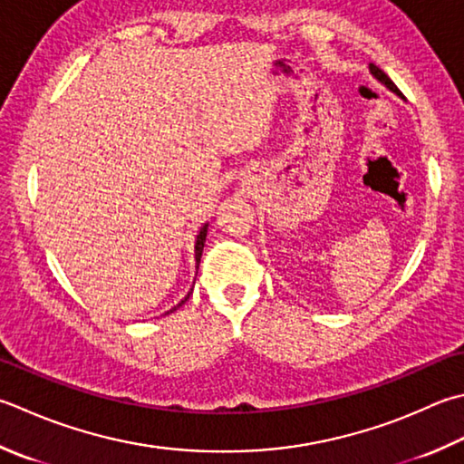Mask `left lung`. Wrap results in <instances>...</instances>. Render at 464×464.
<instances>
[{"instance_id":"1","label":"left lung","mask_w":464,"mask_h":464,"mask_svg":"<svg viewBox=\"0 0 464 464\" xmlns=\"http://www.w3.org/2000/svg\"><path fill=\"white\" fill-rule=\"evenodd\" d=\"M368 68H370V74H372V76H374V78H376V80L380 82V84H382V86H386V88L390 90V92H394L396 96H402V94H401V90H398V88L394 86V82H392V80H390V78H388V76L384 74V72H382V70H380L378 66H374V63H370V66H368Z\"/></svg>"}]
</instances>
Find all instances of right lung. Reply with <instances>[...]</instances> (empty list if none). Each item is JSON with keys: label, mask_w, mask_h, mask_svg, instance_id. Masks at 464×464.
Instances as JSON below:
<instances>
[{"label": "right lung", "mask_w": 464, "mask_h": 464, "mask_svg": "<svg viewBox=\"0 0 464 464\" xmlns=\"http://www.w3.org/2000/svg\"><path fill=\"white\" fill-rule=\"evenodd\" d=\"M207 229H208V223H205L203 227H201V231H198V235H197V239H195V263H197V269H198V263H201V256H203V247H205V239H207ZM193 294V289H190V292L185 295V299H180V302L172 307L170 312H177V307H180L183 305L187 299H188V295ZM170 312H167V314H170Z\"/></svg>", "instance_id": "right-lung-1"}]
</instances>
